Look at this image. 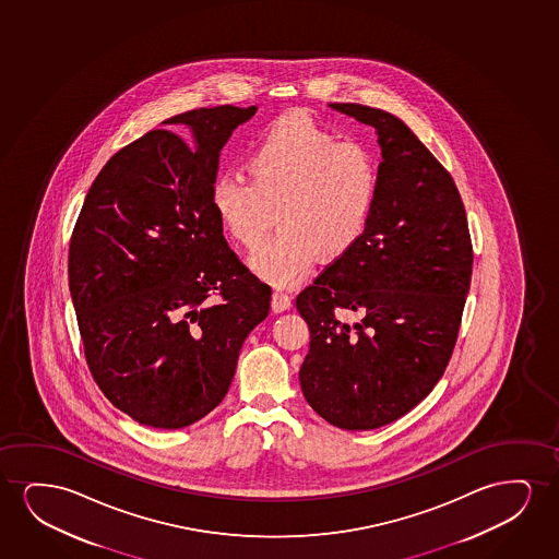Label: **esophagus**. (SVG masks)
<instances>
[{
  "mask_svg": "<svg viewBox=\"0 0 559 559\" xmlns=\"http://www.w3.org/2000/svg\"><path fill=\"white\" fill-rule=\"evenodd\" d=\"M271 306H273V311H275V313L286 311V309H288V307L292 306L290 294H286V292L283 290L273 292V299H271Z\"/></svg>",
  "mask_w": 559,
  "mask_h": 559,
  "instance_id": "34e87169",
  "label": "esophagus"
}]
</instances>
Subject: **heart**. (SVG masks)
<instances>
[{
	"label": "heart",
	"instance_id": "b5f03b06",
	"mask_svg": "<svg viewBox=\"0 0 559 559\" xmlns=\"http://www.w3.org/2000/svg\"><path fill=\"white\" fill-rule=\"evenodd\" d=\"M250 176L225 171L212 185L215 214L238 245L252 248L278 206L281 233L250 255L271 283L306 275L319 255L334 261L365 237L380 194V160L362 141H342L304 110L278 116L250 154Z\"/></svg>",
	"mask_w": 559,
	"mask_h": 559
}]
</instances>
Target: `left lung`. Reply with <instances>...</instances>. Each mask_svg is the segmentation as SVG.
Wrapping results in <instances>:
<instances>
[{"instance_id": "8db88e82", "label": "left lung", "mask_w": 559, "mask_h": 559, "mask_svg": "<svg viewBox=\"0 0 559 559\" xmlns=\"http://www.w3.org/2000/svg\"><path fill=\"white\" fill-rule=\"evenodd\" d=\"M330 107L376 128L382 181L359 245L296 299L311 332L299 383L314 413L359 431L397 420L441 380L474 248L454 179L397 116L357 103Z\"/></svg>"}]
</instances>
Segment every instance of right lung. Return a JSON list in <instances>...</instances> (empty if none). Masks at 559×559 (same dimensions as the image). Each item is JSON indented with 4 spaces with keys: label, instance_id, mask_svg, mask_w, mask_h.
<instances>
[{
    "label": "right lung",
    "instance_id": "add662e5",
    "mask_svg": "<svg viewBox=\"0 0 559 559\" xmlns=\"http://www.w3.org/2000/svg\"><path fill=\"white\" fill-rule=\"evenodd\" d=\"M255 107L169 118L103 166L69 248L85 362L105 397L145 426L177 429L229 391L271 288L223 237L212 206L219 151Z\"/></svg>",
    "mask_w": 559,
    "mask_h": 559
}]
</instances>
